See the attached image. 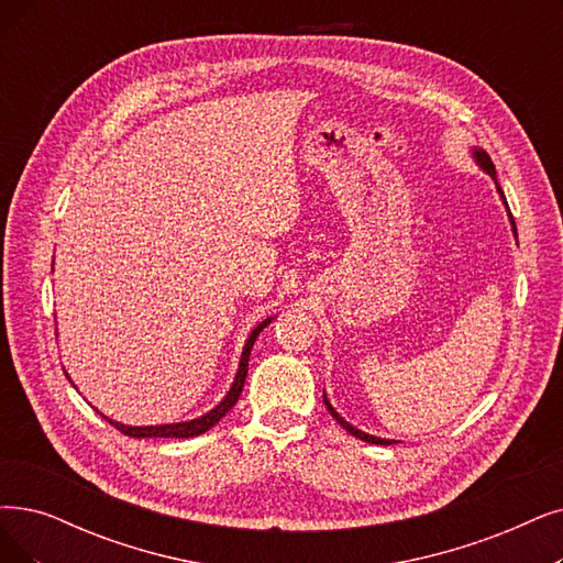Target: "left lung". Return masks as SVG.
Segmentation results:
<instances>
[{"label": "left lung", "mask_w": 563, "mask_h": 563, "mask_svg": "<svg viewBox=\"0 0 563 563\" xmlns=\"http://www.w3.org/2000/svg\"><path fill=\"white\" fill-rule=\"evenodd\" d=\"M471 156H474V162H476V166L483 170V173H487L492 179H494V187H497V194H499V198H501V203H504V208H506V212H508V219H510V227H512V235L517 238V229H515V221H512V214H510V210H508V203H506V196H504V191H501V185L497 183V170H494V164H492V159H489V154L483 150V147H471ZM323 401H325V407H328V411L332 413V418L340 422L344 430L349 432V434H353L355 439H360V441H367V443H376V445H393V443H397L395 439H384V437H374V434H367V432H363V430H357V427H353L346 418H342L340 413H336V409L332 407L330 404V399H328V395H325V390H323Z\"/></svg>", "instance_id": "obj_1"}]
</instances>
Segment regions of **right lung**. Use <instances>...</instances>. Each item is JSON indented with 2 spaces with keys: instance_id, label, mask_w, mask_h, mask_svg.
I'll return each mask as SVG.
<instances>
[{
  "instance_id": "right-lung-1",
  "label": "right lung",
  "mask_w": 563,
  "mask_h": 563,
  "mask_svg": "<svg viewBox=\"0 0 563 563\" xmlns=\"http://www.w3.org/2000/svg\"><path fill=\"white\" fill-rule=\"evenodd\" d=\"M53 263H55V261H53ZM273 319H275V317L263 319V321L250 332V336H246V342H244L242 353H240V363H238V372H235L233 384H231L229 393L223 395V399L217 404L214 409H210L208 413L198 416V418H194V420L166 422V424H124V422H118V420H112V418L103 416L99 409H97V413H101L112 427H115V430H120L122 434L133 437V439H152V437H154V439H159V437H164V439H191V437H198V434H206L208 430H212V427H214L223 416H227V413L235 407V401H238V397H240V393H242V386H244L246 369H250V353H252V349H254L256 336L261 334L263 328H267L269 323H273ZM66 376H69V372H66ZM69 380H71V376H69ZM71 384H74V380H71ZM74 388H76V386H74Z\"/></svg>"
}]
</instances>
